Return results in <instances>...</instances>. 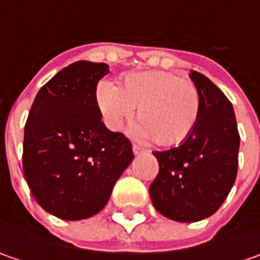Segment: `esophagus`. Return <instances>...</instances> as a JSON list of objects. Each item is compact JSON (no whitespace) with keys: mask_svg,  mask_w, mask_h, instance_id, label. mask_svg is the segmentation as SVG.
I'll use <instances>...</instances> for the list:
<instances>
[{"mask_svg":"<svg viewBox=\"0 0 260 260\" xmlns=\"http://www.w3.org/2000/svg\"><path fill=\"white\" fill-rule=\"evenodd\" d=\"M146 150L142 147V146L139 145H133V153L135 155H142V153H145Z\"/></svg>","mask_w":260,"mask_h":260,"instance_id":"esophagus-1","label":"esophagus"}]
</instances>
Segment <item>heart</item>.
<instances>
[{
  "mask_svg": "<svg viewBox=\"0 0 260 260\" xmlns=\"http://www.w3.org/2000/svg\"><path fill=\"white\" fill-rule=\"evenodd\" d=\"M96 103L107 125L114 132L123 128L135 113V107H139L140 121L133 127V135L153 139L162 147H172L186 140L201 111L197 86L164 71L128 74L120 88L101 81L96 86Z\"/></svg>",
  "mask_w": 260,
  "mask_h": 260,
  "instance_id": "obj_1",
  "label": "heart"
}]
</instances>
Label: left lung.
<instances>
[{"mask_svg": "<svg viewBox=\"0 0 260 260\" xmlns=\"http://www.w3.org/2000/svg\"><path fill=\"white\" fill-rule=\"evenodd\" d=\"M191 81L201 96V111L192 133L178 147L153 152L159 174L149 188L155 208L181 223L213 215L235 184L240 136L232 103L203 74Z\"/></svg>", "mask_w": 260, "mask_h": 260, "instance_id": "left-lung-1", "label": "left lung"}]
</instances>
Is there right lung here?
<instances>
[{
    "instance_id": "1",
    "label": "right lung",
    "mask_w": 260,
    "mask_h": 260,
    "mask_svg": "<svg viewBox=\"0 0 260 260\" xmlns=\"http://www.w3.org/2000/svg\"><path fill=\"white\" fill-rule=\"evenodd\" d=\"M108 65L79 60L40 88L24 127L23 171L39 205L62 220L100 213L133 160L132 143L101 121L96 84Z\"/></svg>"
}]
</instances>
